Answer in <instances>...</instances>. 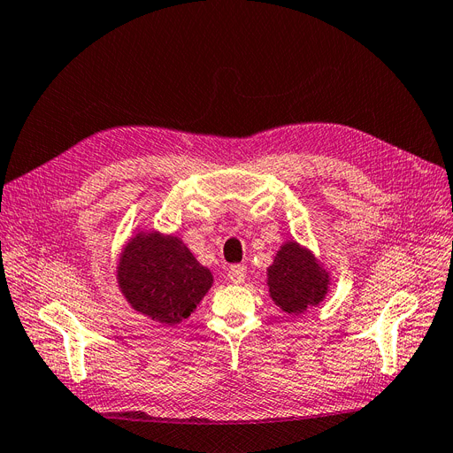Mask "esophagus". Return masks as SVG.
<instances>
[{"label": "esophagus", "mask_w": 453, "mask_h": 453, "mask_svg": "<svg viewBox=\"0 0 453 453\" xmlns=\"http://www.w3.org/2000/svg\"><path fill=\"white\" fill-rule=\"evenodd\" d=\"M245 275H247V267H245V265H242V264L230 265V269H228V279H230V282L242 284V282L245 280Z\"/></svg>", "instance_id": "34e87169"}]
</instances>
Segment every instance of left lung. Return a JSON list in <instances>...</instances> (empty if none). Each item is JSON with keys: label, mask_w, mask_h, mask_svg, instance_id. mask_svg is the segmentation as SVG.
Segmentation results:
<instances>
[{"label": "left lung", "mask_w": 453, "mask_h": 453, "mask_svg": "<svg viewBox=\"0 0 453 453\" xmlns=\"http://www.w3.org/2000/svg\"><path fill=\"white\" fill-rule=\"evenodd\" d=\"M267 286L275 304L297 316L323 301L329 288V273L309 249L288 242L267 267Z\"/></svg>", "instance_id": "8db88e82"}]
</instances>
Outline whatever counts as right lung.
Masks as SVG:
<instances>
[{
  "label": "right lung",
  "mask_w": 453,
  "mask_h": 453,
  "mask_svg": "<svg viewBox=\"0 0 453 453\" xmlns=\"http://www.w3.org/2000/svg\"><path fill=\"white\" fill-rule=\"evenodd\" d=\"M117 279L132 309L167 325L189 318L213 282L210 269L196 262L182 240L159 232L132 238Z\"/></svg>",
  "instance_id": "add662e5"
}]
</instances>
